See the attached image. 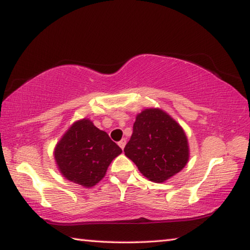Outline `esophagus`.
Masks as SVG:
<instances>
[{
    "label": "esophagus",
    "mask_w": 250,
    "mask_h": 250,
    "mask_svg": "<svg viewBox=\"0 0 250 250\" xmlns=\"http://www.w3.org/2000/svg\"><path fill=\"white\" fill-rule=\"evenodd\" d=\"M125 143H126V141H125V139H122V140H121V141H119V142H118V145H119V146L121 147V149H122V150H124V149H125Z\"/></svg>",
    "instance_id": "1"
}]
</instances>
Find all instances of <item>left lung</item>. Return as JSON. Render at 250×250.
<instances>
[{"instance_id": "obj_1", "label": "left lung", "mask_w": 250, "mask_h": 250, "mask_svg": "<svg viewBox=\"0 0 250 250\" xmlns=\"http://www.w3.org/2000/svg\"><path fill=\"white\" fill-rule=\"evenodd\" d=\"M125 154L146 179L162 183L188 163V138L182 126L166 111L145 109L135 118Z\"/></svg>"}]
</instances>
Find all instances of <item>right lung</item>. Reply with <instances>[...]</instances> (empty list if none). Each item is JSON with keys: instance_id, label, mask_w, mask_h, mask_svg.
Wrapping results in <instances>:
<instances>
[{"instance_id": "1", "label": "right lung", "mask_w": 250, "mask_h": 250, "mask_svg": "<svg viewBox=\"0 0 250 250\" xmlns=\"http://www.w3.org/2000/svg\"><path fill=\"white\" fill-rule=\"evenodd\" d=\"M122 150L89 119L76 121L62 135L54 151L62 176L91 188L103 180L111 161Z\"/></svg>"}]
</instances>
